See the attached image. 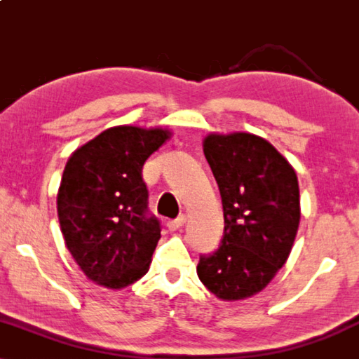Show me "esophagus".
<instances>
[{"label":"esophagus","mask_w":359,"mask_h":359,"mask_svg":"<svg viewBox=\"0 0 359 359\" xmlns=\"http://www.w3.org/2000/svg\"><path fill=\"white\" fill-rule=\"evenodd\" d=\"M184 223H186V217H184V215H181V217H178L176 219H172V222H168L167 226H168L170 231H176V229H180Z\"/></svg>","instance_id":"esophagus-1"}]
</instances>
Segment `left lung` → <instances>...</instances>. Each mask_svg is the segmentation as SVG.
I'll list each match as a JSON object with an SVG mask.
<instances>
[{
    "label": "left lung",
    "mask_w": 359,
    "mask_h": 359,
    "mask_svg": "<svg viewBox=\"0 0 359 359\" xmlns=\"http://www.w3.org/2000/svg\"><path fill=\"white\" fill-rule=\"evenodd\" d=\"M203 154L223 202L224 233L201 255L198 279L222 300H242L284 266L300 223L299 180L266 140L250 133L208 135Z\"/></svg>",
    "instance_id": "1"
}]
</instances>
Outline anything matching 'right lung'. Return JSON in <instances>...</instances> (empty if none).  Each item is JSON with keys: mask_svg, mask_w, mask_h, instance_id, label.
<instances>
[{"mask_svg": "<svg viewBox=\"0 0 359 359\" xmlns=\"http://www.w3.org/2000/svg\"><path fill=\"white\" fill-rule=\"evenodd\" d=\"M168 130L114 126L72 154L57 192L60 231L93 283L122 289L147 273L161 239L149 213L142 165Z\"/></svg>", "mask_w": 359, "mask_h": 359, "instance_id": "1", "label": "right lung"}]
</instances>
